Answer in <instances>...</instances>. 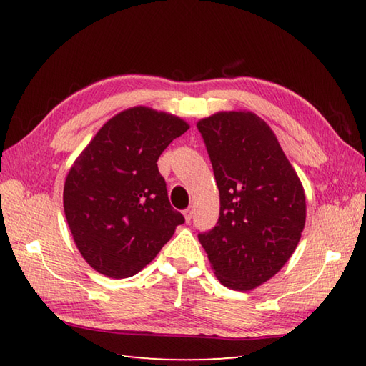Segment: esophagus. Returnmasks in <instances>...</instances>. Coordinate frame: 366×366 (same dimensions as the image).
Instances as JSON below:
<instances>
[{"mask_svg": "<svg viewBox=\"0 0 366 366\" xmlns=\"http://www.w3.org/2000/svg\"><path fill=\"white\" fill-rule=\"evenodd\" d=\"M184 217H185V222H187V223L192 220V217H193V207H192V206L185 209V211H184Z\"/></svg>", "mask_w": 366, "mask_h": 366, "instance_id": "1", "label": "esophagus"}]
</instances>
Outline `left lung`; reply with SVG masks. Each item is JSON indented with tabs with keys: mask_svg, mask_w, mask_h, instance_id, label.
I'll return each instance as SVG.
<instances>
[{
	"mask_svg": "<svg viewBox=\"0 0 366 366\" xmlns=\"http://www.w3.org/2000/svg\"><path fill=\"white\" fill-rule=\"evenodd\" d=\"M197 127L220 192L219 222L198 239L220 283L250 291L292 256L305 227V193L259 116L222 112Z\"/></svg>",
	"mask_w": 366,
	"mask_h": 366,
	"instance_id": "8db88e82",
	"label": "left lung"
}]
</instances>
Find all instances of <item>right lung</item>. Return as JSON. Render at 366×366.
I'll return each instance as SVG.
<instances>
[{
	"mask_svg": "<svg viewBox=\"0 0 366 366\" xmlns=\"http://www.w3.org/2000/svg\"><path fill=\"white\" fill-rule=\"evenodd\" d=\"M187 130L177 116L134 107L107 121L74 162L64 184L66 220L99 274H138L185 222L169 204L157 160Z\"/></svg>",
	"mask_w": 366,
	"mask_h": 366,
	"instance_id": "add662e5",
	"label": "right lung"
}]
</instances>
